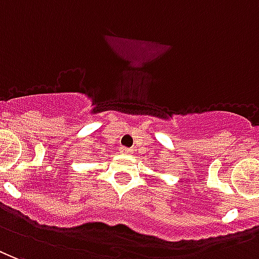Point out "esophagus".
I'll use <instances>...</instances> for the list:
<instances>
[{"instance_id":"esophagus-1","label":"esophagus","mask_w":259,"mask_h":259,"mask_svg":"<svg viewBox=\"0 0 259 259\" xmlns=\"http://www.w3.org/2000/svg\"><path fill=\"white\" fill-rule=\"evenodd\" d=\"M120 152H121L122 154H130V153H132V149L124 148V146H121V148H120Z\"/></svg>"}]
</instances>
